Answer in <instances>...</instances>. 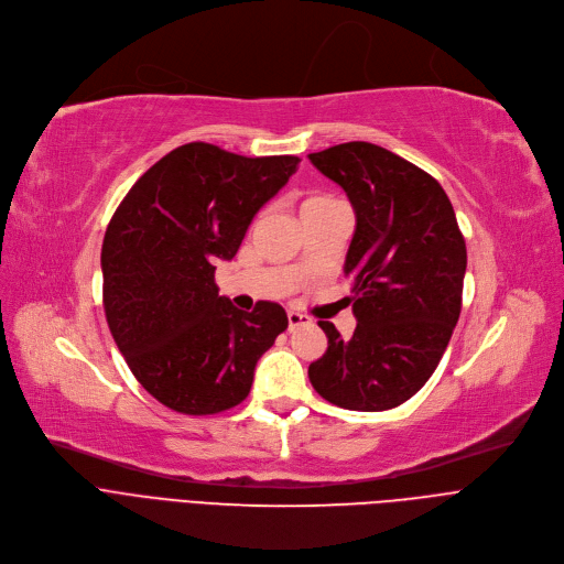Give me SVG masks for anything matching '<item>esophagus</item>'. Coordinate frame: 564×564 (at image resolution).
Returning <instances> with one entry per match:
<instances>
[{
    "mask_svg": "<svg viewBox=\"0 0 564 564\" xmlns=\"http://www.w3.org/2000/svg\"><path fill=\"white\" fill-rule=\"evenodd\" d=\"M306 322H311L308 315H304L300 311H288V327L290 329H297V327H302V324H306Z\"/></svg>",
    "mask_w": 564,
    "mask_h": 564,
    "instance_id": "34e87169",
    "label": "esophagus"
}]
</instances>
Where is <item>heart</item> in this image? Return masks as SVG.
Segmentation results:
<instances>
[{
  "mask_svg": "<svg viewBox=\"0 0 564 564\" xmlns=\"http://www.w3.org/2000/svg\"><path fill=\"white\" fill-rule=\"evenodd\" d=\"M332 200H336V198H332V196H327V194H311V196H306V198H304V203H302V210H306V207H315V205L332 203Z\"/></svg>",
  "mask_w": 564,
  "mask_h": 564,
  "instance_id": "1",
  "label": "heart"
}]
</instances>
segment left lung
<instances>
[{
    "label": "left lung",
    "instance_id": "8db88e82",
    "mask_svg": "<svg viewBox=\"0 0 564 564\" xmlns=\"http://www.w3.org/2000/svg\"><path fill=\"white\" fill-rule=\"evenodd\" d=\"M357 215L345 258L357 329L332 322L327 351L308 366L313 389L336 406L387 411L436 370L462 311L466 242L453 203L430 173L387 148L349 141L311 153Z\"/></svg>",
    "mask_w": 564,
    "mask_h": 564
}]
</instances>
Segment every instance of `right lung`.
I'll return each instance as SVG.
<instances>
[{
	"label": "right lung",
	"instance_id": "1",
	"mask_svg": "<svg viewBox=\"0 0 564 564\" xmlns=\"http://www.w3.org/2000/svg\"><path fill=\"white\" fill-rule=\"evenodd\" d=\"M297 164L192 141L148 169L116 207L100 256L105 315L132 375L164 406L207 416L240 404L258 359L288 329L274 302L247 313L219 297L215 264L237 253Z\"/></svg>",
	"mask_w": 564,
	"mask_h": 564
}]
</instances>
